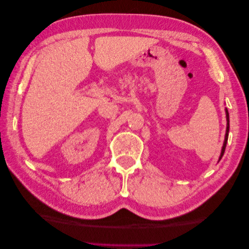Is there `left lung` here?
<instances>
[{
    "mask_svg": "<svg viewBox=\"0 0 249 249\" xmlns=\"http://www.w3.org/2000/svg\"><path fill=\"white\" fill-rule=\"evenodd\" d=\"M225 115H227V131H225V137H224V141H223V145H222V148H221V153H220V156H219V160H218V162H219L221 160V158L224 154V150H225V146H227V143H228V138H229V132H230V115H229V111L228 109L225 108Z\"/></svg>",
    "mask_w": 249,
    "mask_h": 249,
    "instance_id": "left-lung-1",
    "label": "left lung"
}]
</instances>
